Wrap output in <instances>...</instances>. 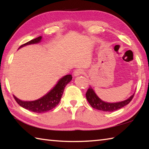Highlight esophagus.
I'll use <instances>...</instances> for the list:
<instances>
[{
  "label": "esophagus",
  "mask_w": 149,
  "mask_h": 149,
  "mask_svg": "<svg viewBox=\"0 0 149 149\" xmlns=\"http://www.w3.org/2000/svg\"><path fill=\"white\" fill-rule=\"evenodd\" d=\"M84 72V70L78 68V69H76L75 70H74V73H73V74H74V76L76 77V76H78V75H80L81 74H82Z\"/></svg>",
  "instance_id": "esophagus-1"
}]
</instances>
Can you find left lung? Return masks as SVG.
<instances>
[{
    "label": "left lung",
    "instance_id": "8db88e82",
    "mask_svg": "<svg viewBox=\"0 0 149 149\" xmlns=\"http://www.w3.org/2000/svg\"><path fill=\"white\" fill-rule=\"evenodd\" d=\"M134 94L132 96H130L128 99L122 100V101L116 102H108L103 101L102 99H100L97 95L96 94L92 87L90 86L85 95H86L87 101L89 102L90 105L93 108L99 110L104 111V112H113V111L119 110L129 104L131 100H132Z\"/></svg>",
    "mask_w": 149,
    "mask_h": 149
}]
</instances>
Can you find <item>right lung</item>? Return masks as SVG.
I'll return each mask as SVG.
<instances>
[{"instance_id":"obj_1","label":"right lung","mask_w":149,"mask_h":149,"mask_svg":"<svg viewBox=\"0 0 149 149\" xmlns=\"http://www.w3.org/2000/svg\"><path fill=\"white\" fill-rule=\"evenodd\" d=\"M42 36H39L36 39H32L24 45H22V46L19 47V49L27 46V45L39 43L42 40ZM72 79V75L68 74L64 75V77L60 78L56 84L47 94H45L42 97L37 100H31V101H25V100L19 99L14 95V97L17 104L27 110L36 113L47 112L56 107L59 104L65 85L69 84Z\"/></svg>"}]
</instances>
